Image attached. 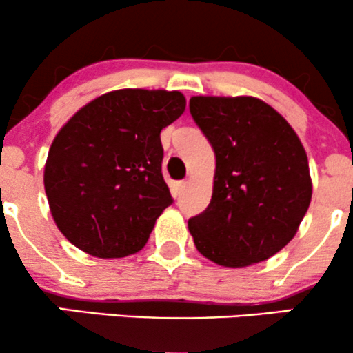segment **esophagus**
Wrapping results in <instances>:
<instances>
[{"mask_svg": "<svg viewBox=\"0 0 353 353\" xmlns=\"http://www.w3.org/2000/svg\"><path fill=\"white\" fill-rule=\"evenodd\" d=\"M185 188H188V181L176 182V184H174V194H176V196H181V194L184 192Z\"/></svg>", "mask_w": 353, "mask_h": 353, "instance_id": "34e87169", "label": "esophagus"}]
</instances>
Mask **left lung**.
<instances>
[{
	"label": "left lung",
	"instance_id": "8db88e82",
	"mask_svg": "<svg viewBox=\"0 0 353 353\" xmlns=\"http://www.w3.org/2000/svg\"><path fill=\"white\" fill-rule=\"evenodd\" d=\"M189 109L216 154L212 199L189 219L194 244L222 267L267 261L292 241L312 199L301 139L252 96H194Z\"/></svg>",
	"mask_w": 353,
	"mask_h": 353
}]
</instances>
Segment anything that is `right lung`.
<instances>
[{"label": "right lung", "instance_id": "1", "mask_svg": "<svg viewBox=\"0 0 353 353\" xmlns=\"http://www.w3.org/2000/svg\"><path fill=\"white\" fill-rule=\"evenodd\" d=\"M185 98L164 89H117L92 99L52 141L44 190L58 229L89 255L139 252L172 204L164 182L161 131Z\"/></svg>", "mask_w": 353, "mask_h": 353}]
</instances>
